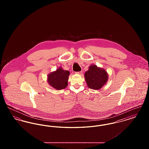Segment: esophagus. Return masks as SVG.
<instances>
[{"mask_svg": "<svg viewBox=\"0 0 149 149\" xmlns=\"http://www.w3.org/2000/svg\"><path fill=\"white\" fill-rule=\"evenodd\" d=\"M76 73H77V74H78L80 75V74H82V71H78V72H76Z\"/></svg>", "mask_w": 149, "mask_h": 149, "instance_id": "esophagus-1", "label": "esophagus"}]
</instances>
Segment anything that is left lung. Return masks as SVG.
Masks as SVG:
<instances>
[{
  "label": "left lung",
  "instance_id": "1",
  "mask_svg": "<svg viewBox=\"0 0 149 149\" xmlns=\"http://www.w3.org/2000/svg\"><path fill=\"white\" fill-rule=\"evenodd\" d=\"M85 81L89 88L94 90L100 89L106 83L108 80V74L106 71L92 65L85 73Z\"/></svg>",
  "mask_w": 149,
  "mask_h": 149
}]
</instances>
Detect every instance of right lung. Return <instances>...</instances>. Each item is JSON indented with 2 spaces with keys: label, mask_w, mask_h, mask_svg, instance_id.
<instances>
[{
  "label": "right lung",
  "mask_w": 149,
  "mask_h": 149,
  "mask_svg": "<svg viewBox=\"0 0 149 149\" xmlns=\"http://www.w3.org/2000/svg\"><path fill=\"white\" fill-rule=\"evenodd\" d=\"M69 74V71L64 70L60 68L48 75V83L56 89H63L68 85Z\"/></svg>",
  "instance_id": "right-lung-1"
}]
</instances>
